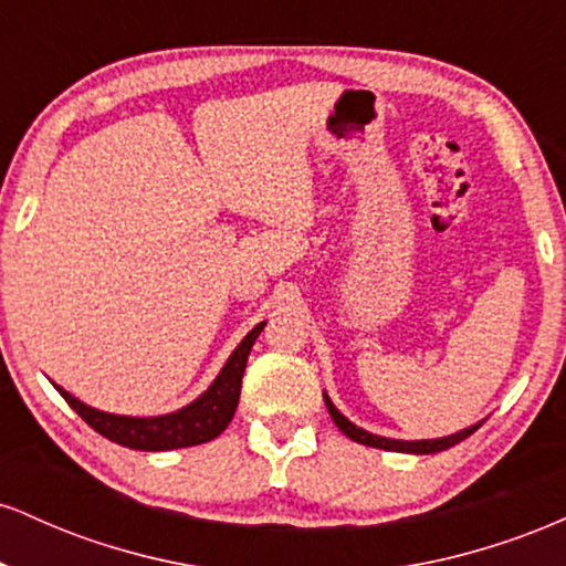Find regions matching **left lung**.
<instances>
[{"label": "left lung", "mask_w": 566, "mask_h": 566, "mask_svg": "<svg viewBox=\"0 0 566 566\" xmlns=\"http://www.w3.org/2000/svg\"><path fill=\"white\" fill-rule=\"evenodd\" d=\"M324 405H327L329 415H333L335 426L340 428L343 433H346L348 439L359 441V444H367V447H380V450H394V452H415V454H431V452H441V450H450V447L458 444V441L469 439L473 431H476L479 426H471L465 428V431L460 433H452V437H444V439H426V441H399V439H386V437H375V433L365 431V428H356L350 423L348 418H343L340 412H337L333 401H329V396H324Z\"/></svg>", "instance_id": "1"}]
</instances>
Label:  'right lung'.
Returning <instances> with one entry per match:
<instances>
[{
	"mask_svg": "<svg viewBox=\"0 0 566 566\" xmlns=\"http://www.w3.org/2000/svg\"><path fill=\"white\" fill-rule=\"evenodd\" d=\"M265 322L252 327L237 350L229 356L226 367L220 369V375L199 396L193 405L172 415H161V418H125V415H108L101 409H93L82 405L80 399H74L69 391L57 388V394L69 401V407L76 415L95 428L101 437L116 441V444L129 447V450H143V452H161V450H178V447H193L205 444V441L220 437L226 431V426L231 423L233 412L239 405V391H242V375L247 367V356H250L252 343L261 335Z\"/></svg>",
	"mask_w": 566,
	"mask_h": 566,
	"instance_id": "1",
	"label": "right lung"
}]
</instances>
